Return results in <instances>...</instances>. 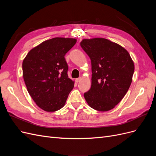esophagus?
<instances>
[{
	"label": "esophagus",
	"mask_w": 156,
	"mask_h": 156,
	"mask_svg": "<svg viewBox=\"0 0 156 156\" xmlns=\"http://www.w3.org/2000/svg\"><path fill=\"white\" fill-rule=\"evenodd\" d=\"M81 79H82L81 77H79V78H77V79H76V82H77V83H79L80 81H81Z\"/></svg>",
	"instance_id": "34e87169"
}]
</instances>
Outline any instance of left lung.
<instances>
[{"instance_id": "8db88e82", "label": "left lung", "mask_w": 156, "mask_h": 156, "mask_svg": "<svg viewBox=\"0 0 156 156\" xmlns=\"http://www.w3.org/2000/svg\"><path fill=\"white\" fill-rule=\"evenodd\" d=\"M80 45L92 64V85L84 98L94 109L109 111L123 99L131 85L133 60L124 48L105 38L84 39Z\"/></svg>"}]
</instances>
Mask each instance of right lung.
<instances>
[{"label":"right lung","instance_id":"obj_1","mask_svg":"<svg viewBox=\"0 0 156 156\" xmlns=\"http://www.w3.org/2000/svg\"><path fill=\"white\" fill-rule=\"evenodd\" d=\"M73 38L55 37L31 49L23 62V79L30 96L41 109L62 108L74 82L68 75L65 55L76 44Z\"/></svg>","mask_w":156,"mask_h":156}]
</instances>
